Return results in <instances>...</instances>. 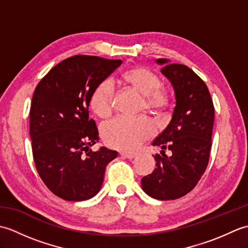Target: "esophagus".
Masks as SVG:
<instances>
[{"label":"esophagus","instance_id":"34e87169","mask_svg":"<svg viewBox=\"0 0 248 248\" xmlns=\"http://www.w3.org/2000/svg\"><path fill=\"white\" fill-rule=\"evenodd\" d=\"M121 157H124V159L132 160L135 157V154H131V152H120Z\"/></svg>","mask_w":248,"mask_h":248}]
</instances>
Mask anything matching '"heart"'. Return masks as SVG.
I'll return each mask as SVG.
<instances>
[{
	"mask_svg": "<svg viewBox=\"0 0 248 248\" xmlns=\"http://www.w3.org/2000/svg\"><path fill=\"white\" fill-rule=\"evenodd\" d=\"M124 81L143 96L144 107L150 112H160L168 104V94L160 87L161 83L154 72L143 67L133 68L123 76ZM114 84L107 80L93 89L91 108L100 117H107L112 112ZM155 125L146 117L130 118L118 116L105 123L101 128L102 138L107 145L115 149L131 151L151 138Z\"/></svg>",
	"mask_w": 248,
	"mask_h": 248,
	"instance_id": "1",
	"label": "heart"
}]
</instances>
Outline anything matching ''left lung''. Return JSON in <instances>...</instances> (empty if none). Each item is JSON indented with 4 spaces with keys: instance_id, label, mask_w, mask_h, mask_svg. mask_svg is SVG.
<instances>
[{
    "instance_id": "obj_1",
    "label": "left lung",
    "mask_w": 248,
    "mask_h": 248,
    "mask_svg": "<svg viewBox=\"0 0 248 248\" xmlns=\"http://www.w3.org/2000/svg\"><path fill=\"white\" fill-rule=\"evenodd\" d=\"M155 62L163 66L162 75L171 84L176 107L170 123L152 143L161 146L162 155H155L156 167L141 179V187L152 198L172 200L191 192L207 168L214 107L207 85L187 66L166 59ZM166 146L170 157L165 155Z\"/></svg>"
}]
</instances>
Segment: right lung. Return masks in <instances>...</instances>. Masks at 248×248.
<instances>
[{"label":"right lung","instance_id":"add662e5","mask_svg":"<svg viewBox=\"0 0 248 248\" xmlns=\"http://www.w3.org/2000/svg\"><path fill=\"white\" fill-rule=\"evenodd\" d=\"M120 60L76 55L61 62L37 85L30 112L35 165L50 191L69 202L99 193L105 167L118 152L89 147L99 140L89 119L91 97L100 83L121 65Z\"/></svg>","mask_w":248,"mask_h":248}]
</instances>
